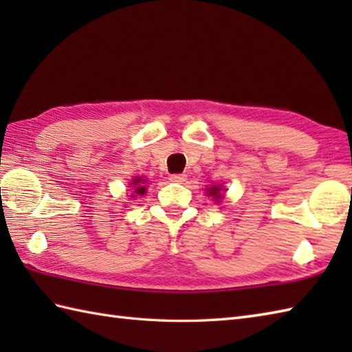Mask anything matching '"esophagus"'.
<instances>
[{
  "label": "esophagus",
  "instance_id": "34e87169",
  "mask_svg": "<svg viewBox=\"0 0 352 352\" xmlns=\"http://www.w3.org/2000/svg\"><path fill=\"white\" fill-rule=\"evenodd\" d=\"M170 180L172 182H177V183H183L186 180V175L184 174H172L170 175Z\"/></svg>",
  "mask_w": 352,
  "mask_h": 352
}]
</instances>
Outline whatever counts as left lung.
<instances>
[{"instance_id":"8db88e82","label":"left lung","mask_w":352,"mask_h":352,"mask_svg":"<svg viewBox=\"0 0 352 352\" xmlns=\"http://www.w3.org/2000/svg\"><path fill=\"white\" fill-rule=\"evenodd\" d=\"M208 192V195H212V197H214V199H221L222 198V195H221V189L218 188V186H213V188H210L207 190Z\"/></svg>"}]
</instances>
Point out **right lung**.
<instances>
[{"label":"right lung","mask_w":352,"mask_h":352,"mask_svg":"<svg viewBox=\"0 0 352 352\" xmlns=\"http://www.w3.org/2000/svg\"><path fill=\"white\" fill-rule=\"evenodd\" d=\"M142 180H140V178H136V180H134L133 182V184H136V189H134V192H136L138 193V195H144V193H145V186H142V184H139Z\"/></svg>","instance_id":"right-lung-1"}]
</instances>
